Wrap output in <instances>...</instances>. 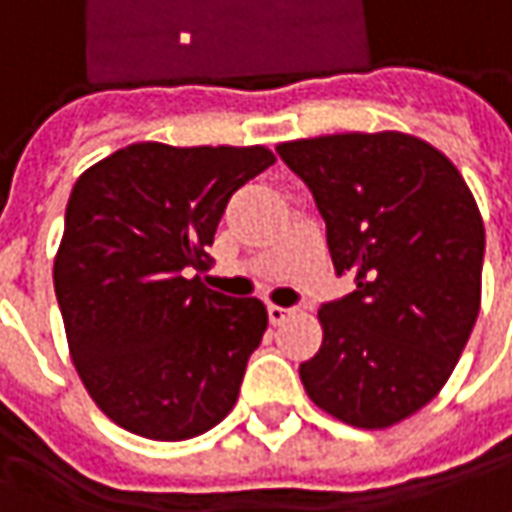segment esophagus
<instances>
[{
  "instance_id": "obj_1",
  "label": "esophagus",
  "mask_w": 512,
  "mask_h": 512,
  "mask_svg": "<svg viewBox=\"0 0 512 512\" xmlns=\"http://www.w3.org/2000/svg\"><path fill=\"white\" fill-rule=\"evenodd\" d=\"M266 311H269L271 325H280V322H285V319H288V314H291V311H288V308H283V305H269Z\"/></svg>"
}]
</instances>
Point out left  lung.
<instances>
[{
    "mask_svg": "<svg viewBox=\"0 0 512 512\" xmlns=\"http://www.w3.org/2000/svg\"><path fill=\"white\" fill-rule=\"evenodd\" d=\"M325 218L336 274L302 361L308 398L358 429H387L443 389L479 316L485 227L460 170L423 139L333 134L277 145Z\"/></svg>",
    "mask_w": 512,
    "mask_h": 512,
    "instance_id": "1",
    "label": "left lung"
}]
</instances>
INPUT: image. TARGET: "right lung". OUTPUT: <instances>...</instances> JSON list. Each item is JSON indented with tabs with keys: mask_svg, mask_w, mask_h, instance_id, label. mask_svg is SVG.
Returning <instances> with one entry per match:
<instances>
[{
	"mask_svg": "<svg viewBox=\"0 0 512 512\" xmlns=\"http://www.w3.org/2000/svg\"><path fill=\"white\" fill-rule=\"evenodd\" d=\"M269 165L263 145L137 142L72 187L55 297L83 387L117 426L176 443L238 401L266 305L210 291L187 271L207 257L232 193Z\"/></svg>",
	"mask_w": 512,
	"mask_h": 512,
	"instance_id": "right-lung-1",
	"label": "right lung"
}]
</instances>
